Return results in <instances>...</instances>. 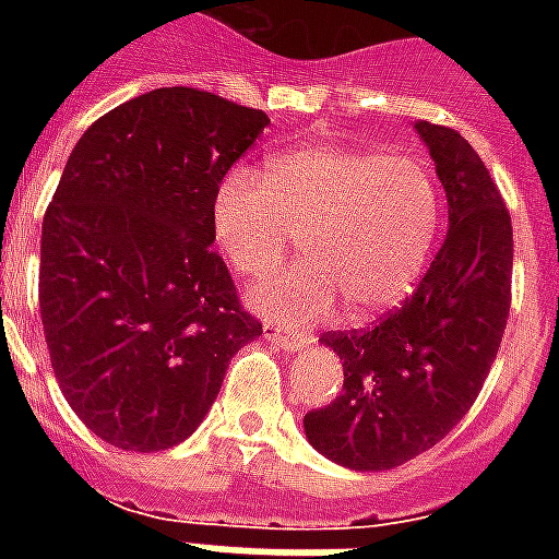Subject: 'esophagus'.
I'll return each mask as SVG.
<instances>
[{
	"label": "esophagus",
	"mask_w": 559,
	"mask_h": 559,
	"mask_svg": "<svg viewBox=\"0 0 559 559\" xmlns=\"http://www.w3.org/2000/svg\"><path fill=\"white\" fill-rule=\"evenodd\" d=\"M263 335H266V341H272V344L284 353H293V350H299V347H305V338L293 335V332H287V329L278 326V323H266V326H263Z\"/></svg>",
	"instance_id": "esophagus-1"
}]
</instances>
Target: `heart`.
I'll list each match as a JSON object with an SVG mask.
<instances>
[{"label":"heart","mask_w":559,"mask_h":559,"mask_svg":"<svg viewBox=\"0 0 559 559\" xmlns=\"http://www.w3.org/2000/svg\"><path fill=\"white\" fill-rule=\"evenodd\" d=\"M215 239L233 272L263 278L302 239V266L251 290L281 323L323 317L344 302L350 320L395 308L431 254L440 194L411 155L314 143L269 164L266 179L236 170L215 194Z\"/></svg>","instance_id":"heart-1"}]
</instances>
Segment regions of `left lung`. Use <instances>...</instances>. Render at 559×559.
I'll return each instance as SVG.
<instances>
[{
    "mask_svg": "<svg viewBox=\"0 0 559 559\" xmlns=\"http://www.w3.org/2000/svg\"><path fill=\"white\" fill-rule=\"evenodd\" d=\"M449 200V230L401 308L368 329L326 332L344 389L305 413V437L350 469H392L440 443L488 380L512 308V218L455 128L416 122Z\"/></svg>",
    "mask_w": 559,
    "mask_h": 559,
    "instance_id": "obj_1",
    "label": "left lung"
}]
</instances>
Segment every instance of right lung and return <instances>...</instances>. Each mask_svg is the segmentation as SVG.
Segmentation results:
<instances>
[{"label": "right lung", "mask_w": 559, "mask_h": 559, "mask_svg": "<svg viewBox=\"0 0 559 559\" xmlns=\"http://www.w3.org/2000/svg\"><path fill=\"white\" fill-rule=\"evenodd\" d=\"M266 126L263 110L167 86L71 148L44 215L38 305L59 389L104 443H182L233 356L263 335L212 248V209Z\"/></svg>", "instance_id": "right-lung-1"}]
</instances>
